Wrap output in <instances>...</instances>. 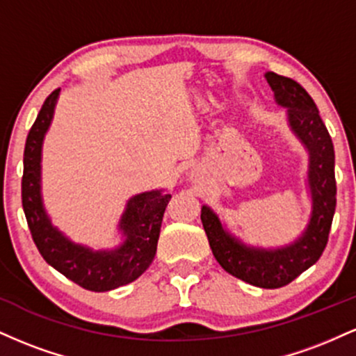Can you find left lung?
Instances as JSON below:
<instances>
[{"instance_id":"1","label":"left lung","mask_w":356,"mask_h":356,"mask_svg":"<svg viewBox=\"0 0 356 356\" xmlns=\"http://www.w3.org/2000/svg\"><path fill=\"white\" fill-rule=\"evenodd\" d=\"M264 76L275 92L276 104L288 108V124L293 134L308 150V189L312 194L308 226L291 244L264 249L246 246L234 238L211 207L202 206L201 220L212 254L220 266L249 284L275 289L296 280L325 251L337 207V181L333 142L316 104L298 81L275 72H268Z\"/></svg>"}]
</instances>
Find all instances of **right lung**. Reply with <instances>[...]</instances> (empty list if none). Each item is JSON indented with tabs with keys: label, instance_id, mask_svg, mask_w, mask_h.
<instances>
[{
	"label": "right lung",
	"instance_id": "add662e5",
	"mask_svg": "<svg viewBox=\"0 0 356 356\" xmlns=\"http://www.w3.org/2000/svg\"><path fill=\"white\" fill-rule=\"evenodd\" d=\"M58 95L60 88L47 97L26 137L22 179L23 211L31 238L50 266L88 291H110L136 281L154 261L170 194L159 189L130 197L118 222L124 243L113 249L93 251L83 244L73 243L56 229L42 199V147Z\"/></svg>",
	"mask_w": 356,
	"mask_h": 356
}]
</instances>
